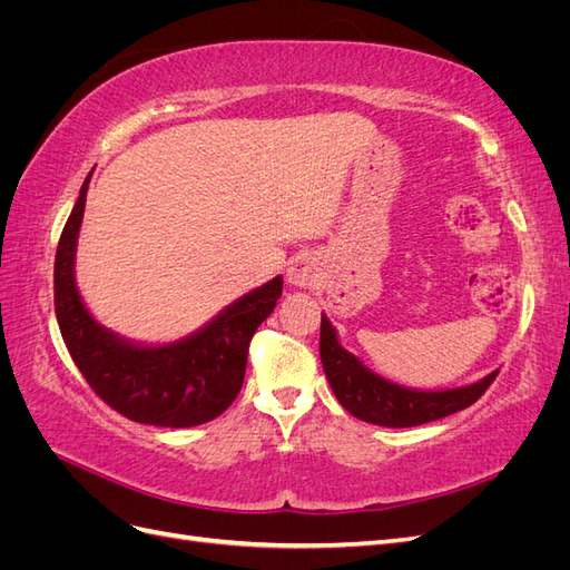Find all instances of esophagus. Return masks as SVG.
<instances>
[{
    "label": "esophagus",
    "mask_w": 570,
    "mask_h": 570,
    "mask_svg": "<svg viewBox=\"0 0 570 570\" xmlns=\"http://www.w3.org/2000/svg\"><path fill=\"white\" fill-rule=\"evenodd\" d=\"M321 278V262L312 252H302L289 262L287 283L295 287H312Z\"/></svg>",
    "instance_id": "obj_1"
}]
</instances>
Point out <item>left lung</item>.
<instances>
[{
	"mask_svg": "<svg viewBox=\"0 0 570 570\" xmlns=\"http://www.w3.org/2000/svg\"><path fill=\"white\" fill-rule=\"evenodd\" d=\"M321 364L337 402L358 421L385 428H413L438 421L478 402L499 371L454 390H413L373 373L347 352L327 316H321Z\"/></svg>",
	"mask_w": 570,
	"mask_h": 570,
	"instance_id": "left-lung-1",
	"label": "left lung"
}]
</instances>
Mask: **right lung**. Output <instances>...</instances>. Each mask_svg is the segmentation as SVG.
Returning a JSON list of instances; mask_svg holds the SVG:
<instances>
[{
	"label": "right lung",
	"instance_id": "1",
	"mask_svg": "<svg viewBox=\"0 0 570 570\" xmlns=\"http://www.w3.org/2000/svg\"><path fill=\"white\" fill-rule=\"evenodd\" d=\"M92 174L68 216L55 262L59 331L88 385L120 416L161 428H193L220 416L243 387L249 340L283 295V278L228 304L178 342L142 344L109 331L85 306L76 285V247Z\"/></svg>",
	"mask_w": 570,
	"mask_h": 570
}]
</instances>
